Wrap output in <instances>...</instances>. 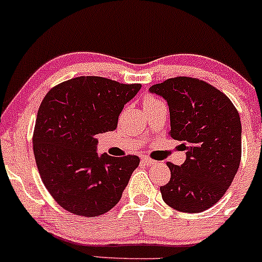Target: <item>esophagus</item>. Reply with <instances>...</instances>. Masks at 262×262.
Instances as JSON below:
<instances>
[{"mask_svg": "<svg viewBox=\"0 0 262 262\" xmlns=\"http://www.w3.org/2000/svg\"><path fill=\"white\" fill-rule=\"evenodd\" d=\"M141 160H142L143 164H146L147 166H151V165L156 164V161H155V160H152V159H150V157H142Z\"/></svg>", "mask_w": 262, "mask_h": 262, "instance_id": "1", "label": "esophagus"}]
</instances>
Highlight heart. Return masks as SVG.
<instances>
[{
  "mask_svg": "<svg viewBox=\"0 0 262 262\" xmlns=\"http://www.w3.org/2000/svg\"><path fill=\"white\" fill-rule=\"evenodd\" d=\"M156 101H159V98L155 97L154 95H145V96L142 97L143 107H146V106L151 105V103H154V102H156Z\"/></svg>",
  "mask_w": 262,
  "mask_h": 262,
  "instance_id": "1",
  "label": "heart"
}]
</instances>
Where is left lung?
<instances>
[{
    "label": "left lung",
    "mask_w": 262,
    "mask_h": 262,
    "mask_svg": "<svg viewBox=\"0 0 262 262\" xmlns=\"http://www.w3.org/2000/svg\"><path fill=\"white\" fill-rule=\"evenodd\" d=\"M167 101L172 139L182 141L186 160L167 162L170 181L162 199L181 212H201L231 185L241 160V121L231 100L199 78L177 76L150 87Z\"/></svg>",
    "instance_id": "left-lung-1"
}]
</instances>
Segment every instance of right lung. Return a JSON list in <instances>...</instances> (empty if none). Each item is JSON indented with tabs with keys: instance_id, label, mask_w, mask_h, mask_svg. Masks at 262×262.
Listing matches in <instances>:
<instances>
[{
	"instance_id": "1",
	"label": "right lung",
	"mask_w": 262,
	"mask_h": 262,
	"mask_svg": "<svg viewBox=\"0 0 262 262\" xmlns=\"http://www.w3.org/2000/svg\"><path fill=\"white\" fill-rule=\"evenodd\" d=\"M141 89L100 76H80L52 87L33 130V154L45 187L62 209L102 215L120 201L140 159L96 152L98 134L114 131L123 106Z\"/></svg>"
}]
</instances>
